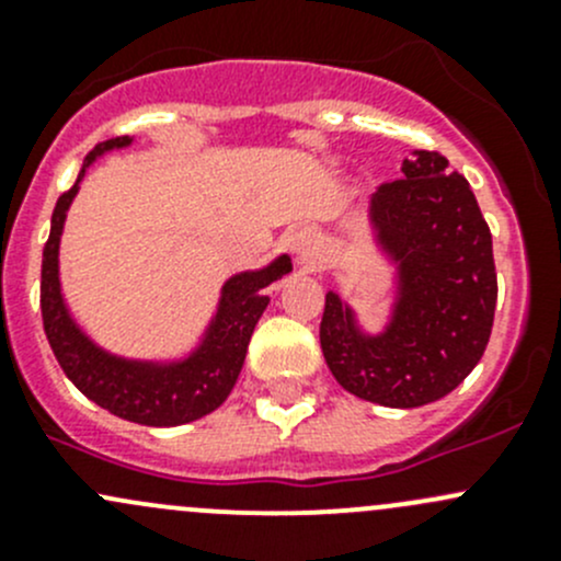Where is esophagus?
Segmentation results:
<instances>
[{
  "label": "esophagus",
  "instance_id": "obj_1",
  "mask_svg": "<svg viewBox=\"0 0 561 561\" xmlns=\"http://www.w3.org/2000/svg\"><path fill=\"white\" fill-rule=\"evenodd\" d=\"M290 249L296 254V263H312L314 249H317V236L312 230H296L290 236Z\"/></svg>",
  "mask_w": 561,
  "mask_h": 561
}]
</instances>
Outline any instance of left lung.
Segmentation results:
<instances>
[{"mask_svg": "<svg viewBox=\"0 0 561 561\" xmlns=\"http://www.w3.org/2000/svg\"><path fill=\"white\" fill-rule=\"evenodd\" d=\"M371 197V222L399 263V304L382 336L355 331L328 293L320 344L336 382L382 407L432 404L483 358L496 309L491 230L461 173L437 151H417Z\"/></svg>", "mask_w": 561, "mask_h": 561, "instance_id": "left-lung-1", "label": "left lung"}]
</instances>
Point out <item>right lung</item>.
Wrapping results in <instances>:
<instances>
[{"instance_id": "1", "label": "right lung", "mask_w": 561, "mask_h": 561, "mask_svg": "<svg viewBox=\"0 0 561 561\" xmlns=\"http://www.w3.org/2000/svg\"><path fill=\"white\" fill-rule=\"evenodd\" d=\"M127 144V135L98 144V149L83 162L78 181L94 157ZM78 181L56 201L50 236L43 249V276H39L43 328L61 371L94 404L140 426H179L208 415L228 399L239 380L249 339L263 309L268 307V296H263V290L293 268L290 257H279L268 268L254 274L233 276L222 287V304L206 342L184 364L151 366L113 358L78 331L76 322L67 317L59 293V236L67 206L78 192Z\"/></svg>"}]
</instances>
